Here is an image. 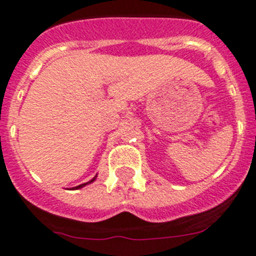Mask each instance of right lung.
Instances as JSON below:
<instances>
[{
  "label": "right lung",
  "mask_w": 256,
  "mask_h": 256,
  "mask_svg": "<svg viewBox=\"0 0 256 256\" xmlns=\"http://www.w3.org/2000/svg\"><path fill=\"white\" fill-rule=\"evenodd\" d=\"M96 176H94V178L92 179V180H88V182H86V183H82V184H80V186L76 187V190H77V188H81V187H84V186H86V184H88V183L94 182V180H96ZM73 188H74V187H73Z\"/></svg>",
  "instance_id": "right-lung-1"
}]
</instances>
